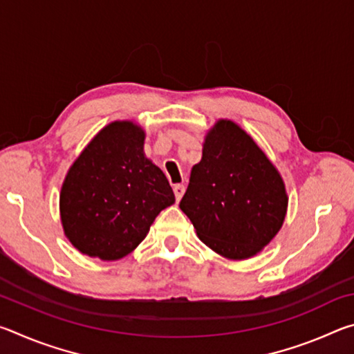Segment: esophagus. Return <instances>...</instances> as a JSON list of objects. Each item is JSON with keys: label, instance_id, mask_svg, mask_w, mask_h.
Segmentation results:
<instances>
[{"label": "esophagus", "instance_id": "esophagus-1", "mask_svg": "<svg viewBox=\"0 0 354 354\" xmlns=\"http://www.w3.org/2000/svg\"><path fill=\"white\" fill-rule=\"evenodd\" d=\"M173 192H175V196H176V201H179L183 198V195H184V192H185V187L183 184H176L175 187H173Z\"/></svg>", "mask_w": 354, "mask_h": 354}]
</instances>
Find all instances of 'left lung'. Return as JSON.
Masks as SVG:
<instances>
[{
	"label": "left lung",
	"mask_w": 354,
	"mask_h": 354,
	"mask_svg": "<svg viewBox=\"0 0 354 354\" xmlns=\"http://www.w3.org/2000/svg\"><path fill=\"white\" fill-rule=\"evenodd\" d=\"M287 205L283 176L253 137L232 120H217L179 203L200 241L226 259H248L278 234Z\"/></svg>",
	"instance_id": "8db88e82"
}]
</instances>
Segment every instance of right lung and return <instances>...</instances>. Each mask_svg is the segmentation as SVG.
Wrapping results in <instances>:
<instances>
[{"mask_svg":"<svg viewBox=\"0 0 354 354\" xmlns=\"http://www.w3.org/2000/svg\"><path fill=\"white\" fill-rule=\"evenodd\" d=\"M145 129L115 120L87 143L65 175L59 195L64 234L80 253L118 261L147 237L175 194L143 151Z\"/></svg>","mask_w":354,"mask_h":354,"instance_id":"add662e5","label":"right lung"}]
</instances>
